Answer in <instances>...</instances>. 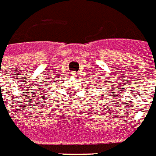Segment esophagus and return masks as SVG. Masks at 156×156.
<instances>
[{"instance_id":"esophagus-1","label":"esophagus","mask_w":156,"mask_h":156,"mask_svg":"<svg viewBox=\"0 0 156 156\" xmlns=\"http://www.w3.org/2000/svg\"><path fill=\"white\" fill-rule=\"evenodd\" d=\"M72 76H77V75H76V72H73V73H72Z\"/></svg>"}]
</instances>
